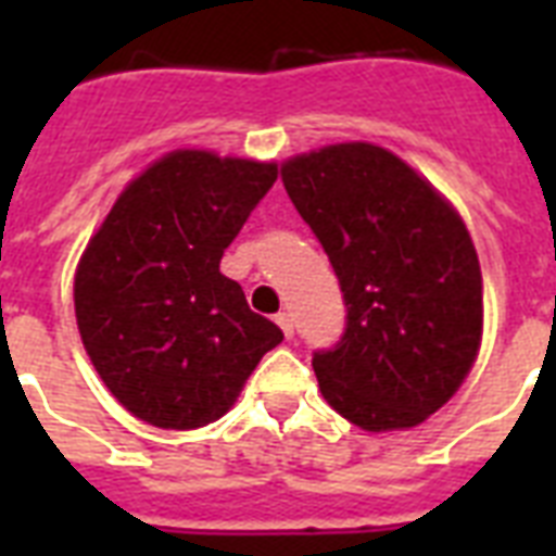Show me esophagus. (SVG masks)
I'll use <instances>...</instances> for the list:
<instances>
[{
    "label": "esophagus",
    "instance_id": "obj_1",
    "mask_svg": "<svg viewBox=\"0 0 556 556\" xmlns=\"http://www.w3.org/2000/svg\"><path fill=\"white\" fill-rule=\"evenodd\" d=\"M277 326H279V329H282V334H286L288 340L294 338V320H291V314L279 312L277 314Z\"/></svg>",
    "mask_w": 556,
    "mask_h": 556
}]
</instances>
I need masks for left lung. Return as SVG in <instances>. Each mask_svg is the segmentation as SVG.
<instances>
[{
	"label": "left lung",
	"mask_w": 556,
	"mask_h": 556,
	"mask_svg": "<svg viewBox=\"0 0 556 556\" xmlns=\"http://www.w3.org/2000/svg\"><path fill=\"white\" fill-rule=\"evenodd\" d=\"M340 279L346 331L314 352L323 397L361 430H406L456 395L482 343V270L453 204L375 143L282 164Z\"/></svg>",
	"instance_id": "1"
}]
</instances>
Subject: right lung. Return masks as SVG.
Returning a JSON list of instances; mask_svg holds the SVG:
<instances>
[{"label":"right lung","mask_w":556,"mask_h":556,"mask_svg":"<svg viewBox=\"0 0 556 556\" xmlns=\"http://www.w3.org/2000/svg\"><path fill=\"white\" fill-rule=\"evenodd\" d=\"M277 164L176 150L117 195L74 274L83 346L141 421L195 430L233 406L282 331L248 308L222 253Z\"/></svg>","instance_id":"1"}]
</instances>
